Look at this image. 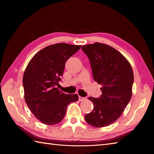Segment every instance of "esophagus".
Listing matches in <instances>:
<instances>
[{"mask_svg":"<svg viewBox=\"0 0 154 154\" xmlns=\"http://www.w3.org/2000/svg\"><path fill=\"white\" fill-rule=\"evenodd\" d=\"M85 99V97H82V96H79V101H83V100H84Z\"/></svg>","mask_w":154,"mask_h":154,"instance_id":"1","label":"esophagus"}]
</instances>
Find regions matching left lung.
<instances>
[{
  "instance_id": "left-lung-1",
  "label": "left lung",
  "mask_w": 154,
  "mask_h": 154,
  "mask_svg": "<svg viewBox=\"0 0 154 154\" xmlns=\"http://www.w3.org/2000/svg\"><path fill=\"white\" fill-rule=\"evenodd\" d=\"M82 49L89 58L94 80L102 85L100 97L88 98L94 107L85 121L94 127L107 126L121 116L132 97V69L121 53L105 44H89Z\"/></svg>"
}]
</instances>
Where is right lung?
<instances>
[{"label":"right lung","instance_id":"add662e5","mask_svg":"<svg viewBox=\"0 0 154 154\" xmlns=\"http://www.w3.org/2000/svg\"><path fill=\"white\" fill-rule=\"evenodd\" d=\"M81 45L64 43L49 45L29 62L23 77L24 98L31 112L46 125L61 122L69 103L77 101V94H66L56 85L61 81L65 63Z\"/></svg>","mask_w":154,"mask_h":154}]
</instances>
